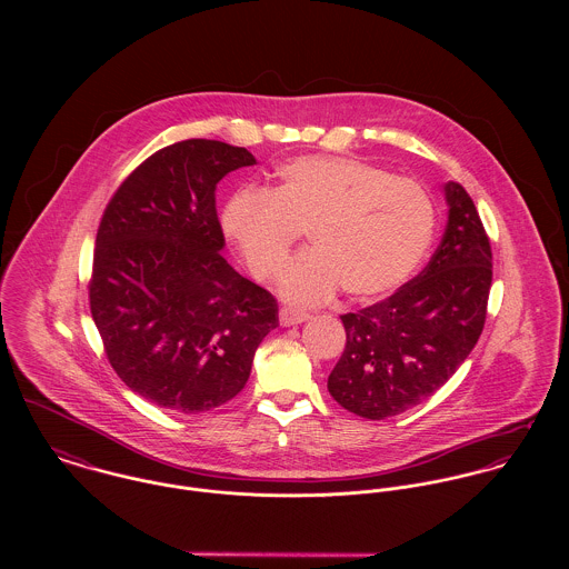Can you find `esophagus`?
<instances>
[{"mask_svg": "<svg viewBox=\"0 0 569 569\" xmlns=\"http://www.w3.org/2000/svg\"><path fill=\"white\" fill-rule=\"evenodd\" d=\"M305 320H309V313H305V311H296L289 307L280 309V325L282 326L302 325Z\"/></svg>", "mask_w": 569, "mask_h": 569, "instance_id": "obj_1", "label": "esophagus"}]
</instances>
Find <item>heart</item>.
I'll return each mask as SVG.
<instances>
[{"instance_id":"obj_1","label":"heart","mask_w":569,"mask_h":569,"mask_svg":"<svg viewBox=\"0 0 569 569\" xmlns=\"http://www.w3.org/2000/svg\"><path fill=\"white\" fill-rule=\"evenodd\" d=\"M278 174L269 192H237L221 226L258 280L276 278L293 244L309 234L313 249L280 280L289 302L318 305L341 287L355 300H375L422 262L436 208L418 181L355 158L320 156L287 162Z\"/></svg>"}]
</instances>
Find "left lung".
<instances>
[{
  "label": "left lung",
  "mask_w": 569,
  "mask_h": 569,
  "mask_svg": "<svg viewBox=\"0 0 569 569\" xmlns=\"http://www.w3.org/2000/svg\"><path fill=\"white\" fill-rule=\"evenodd\" d=\"M445 199L449 219L429 264L388 300L341 316L346 348L328 392L361 418H392L429 399L482 335L492 282L487 230L460 183H445Z\"/></svg>",
  "instance_id": "obj_1"
}]
</instances>
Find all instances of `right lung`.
I'll return each instance as SVG.
<instances>
[{"instance_id": "add662e5", "label": "right lung", "mask_w": 569, "mask_h": 569, "mask_svg": "<svg viewBox=\"0 0 569 569\" xmlns=\"http://www.w3.org/2000/svg\"><path fill=\"white\" fill-rule=\"evenodd\" d=\"M256 158L219 140L153 153L116 190L96 234L91 318L116 375L142 399L201 413L234 399L278 302L223 256L217 183Z\"/></svg>"}]
</instances>
